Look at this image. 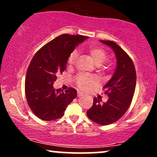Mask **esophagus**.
Segmentation results:
<instances>
[{
  "label": "esophagus",
  "instance_id": "obj_1",
  "mask_svg": "<svg viewBox=\"0 0 157 157\" xmlns=\"http://www.w3.org/2000/svg\"><path fill=\"white\" fill-rule=\"evenodd\" d=\"M83 95L84 94L82 92H81V91H78V92H77V96H78V97H82V96H83Z\"/></svg>",
  "mask_w": 157,
  "mask_h": 157
}]
</instances>
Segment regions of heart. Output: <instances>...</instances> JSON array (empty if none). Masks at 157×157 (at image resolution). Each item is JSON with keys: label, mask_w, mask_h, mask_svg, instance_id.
Here are the masks:
<instances>
[{"label": "heart", "mask_w": 157, "mask_h": 157, "mask_svg": "<svg viewBox=\"0 0 157 157\" xmlns=\"http://www.w3.org/2000/svg\"><path fill=\"white\" fill-rule=\"evenodd\" d=\"M88 52L89 55H91V58L94 62V63L99 69L104 70L105 69L106 67L104 65H102L104 61L105 60L106 57H107V53L102 48L100 47H96V46H91L88 48ZM77 58V52L76 50L73 51L69 55L68 57V64L70 66H72L75 64V61H76ZM75 81H76V84L77 85L80 89L83 90V91H87L92 88L94 86L96 82L93 77L89 76L86 75H78L76 78H75Z\"/></svg>", "instance_id": "b5f03b06"}]
</instances>
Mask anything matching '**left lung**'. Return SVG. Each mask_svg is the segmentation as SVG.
<instances>
[{
	"label": "left lung",
	"instance_id": "8db88e82",
	"mask_svg": "<svg viewBox=\"0 0 157 157\" xmlns=\"http://www.w3.org/2000/svg\"><path fill=\"white\" fill-rule=\"evenodd\" d=\"M100 41L114 52L117 66L111 80L103 87L109 96L107 102H100L94 97L87 116L99 125H107L117 121L128 109L134 94L136 76L134 63L120 46L111 40Z\"/></svg>",
	"mask_w": 157,
	"mask_h": 157
}]
</instances>
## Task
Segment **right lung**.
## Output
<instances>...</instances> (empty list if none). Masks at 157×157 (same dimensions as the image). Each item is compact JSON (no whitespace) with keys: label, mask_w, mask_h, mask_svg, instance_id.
I'll return each mask as SVG.
<instances>
[{"label":"right lung","mask_w":157,"mask_h":157,"mask_svg":"<svg viewBox=\"0 0 157 157\" xmlns=\"http://www.w3.org/2000/svg\"><path fill=\"white\" fill-rule=\"evenodd\" d=\"M82 35H61L43 46L33 57L27 69L25 92L29 106L36 116L45 121L63 116L68 104L77 97L76 89L55 90L57 75L66 69L69 55L86 40Z\"/></svg>","instance_id":"right-lung-1"}]
</instances>
